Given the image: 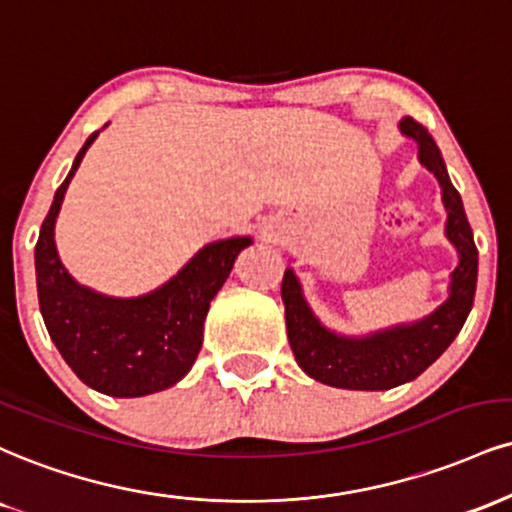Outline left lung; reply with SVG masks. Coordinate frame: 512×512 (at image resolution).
I'll return each instance as SVG.
<instances>
[{
  "mask_svg": "<svg viewBox=\"0 0 512 512\" xmlns=\"http://www.w3.org/2000/svg\"><path fill=\"white\" fill-rule=\"evenodd\" d=\"M400 133L417 143V159L441 186L446 207V238L458 252V267L451 272L448 298L429 315L415 322H400L369 334L350 336L322 324L303 293L293 267L286 269L281 298L286 307V329L295 360L307 377L348 391H386L417 379L460 334L472 310L477 288V248L467 221L463 197L453 188L441 150L427 128L400 119Z\"/></svg>",
  "mask_w": 512,
  "mask_h": 512,
  "instance_id": "left-lung-1",
  "label": "left lung"
}]
</instances>
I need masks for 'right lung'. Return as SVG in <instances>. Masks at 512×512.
Returning a JSON list of instances; mask_svg holds the SVG:
<instances>
[{"label":"right lung","instance_id":"obj_1","mask_svg":"<svg viewBox=\"0 0 512 512\" xmlns=\"http://www.w3.org/2000/svg\"><path fill=\"white\" fill-rule=\"evenodd\" d=\"M97 135L100 131L80 147L42 221L35 245L38 300L49 338L85 386L114 398H140L169 389L190 372L202 348L209 303L252 238L231 236L202 245L169 281L135 298L104 295L78 283L61 264L54 226L66 188Z\"/></svg>","mask_w":512,"mask_h":512}]
</instances>
